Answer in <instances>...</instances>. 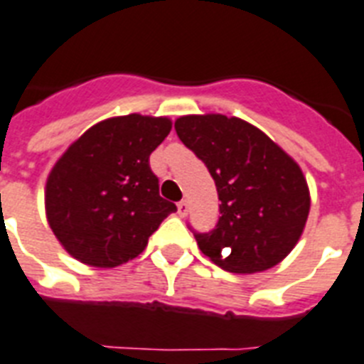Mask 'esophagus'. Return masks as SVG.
<instances>
[{"instance_id": "34e87169", "label": "esophagus", "mask_w": 364, "mask_h": 364, "mask_svg": "<svg viewBox=\"0 0 364 364\" xmlns=\"http://www.w3.org/2000/svg\"><path fill=\"white\" fill-rule=\"evenodd\" d=\"M177 213H179V217H185L188 213V202L187 200H181V202L177 203Z\"/></svg>"}]
</instances>
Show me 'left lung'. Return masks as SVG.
I'll list each match as a JSON object with an SVG mask.
<instances>
[{
  "instance_id": "1",
  "label": "left lung",
  "mask_w": 364,
  "mask_h": 364,
  "mask_svg": "<svg viewBox=\"0 0 364 364\" xmlns=\"http://www.w3.org/2000/svg\"><path fill=\"white\" fill-rule=\"evenodd\" d=\"M176 132L208 166L220 200L215 228L194 232L200 250L230 273H258L282 262L299 241L310 209L297 162L237 117L185 115Z\"/></svg>"
}]
</instances>
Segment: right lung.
<instances>
[{
    "label": "right lung",
    "mask_w": 364,
    "mask_h": 364,
    "mask_svg": "<svg viewBox=\"0 0 364 364\" xmlns=\"http://www.w3.org/2000/svg\"><path fill=\"white\" fill-rule=\"evenodd\" d=\"M170 131L166 117H112L85 131L55 162L46 181V217L70 256L95 267L125 264L177 211L159 194L149 166Z\"/></svg>",
    "instance_id": "right-lung-1"
}]
</instances>
